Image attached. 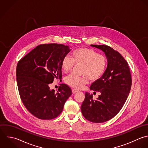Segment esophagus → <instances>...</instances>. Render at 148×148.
I'll return each mask as SVG.
<instances>
[{"mask_svg":"<svg viewBox=\"0 0 148 148\" xmlns=\"http://www.w3.org/2000/svg\"><path fill=\"white\" fill-rule=\"evenodd\" d=\"M78 91L77 90H75V89H73L72 90V92H73V94H74V93H77V92H78Z\"/></svg>","mask_w":148,"mask_h":148,"instance_id":"34e87169","label":"esophagus"}]
</instances>
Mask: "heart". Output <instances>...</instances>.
Returning <instances> with one entry per match:
<instances>
[{"instance_id": "1", "label": "heart", "mask_w": 148, "mask_h": 148, "mask_svg": "<svg viewBox=\"0 0 148 148\" xmlns=\"http://www.w3.org/2000/svg\"><path fill=\"white\" fill-rule=\"evenodd\" d=\"M82 64L81 74L78 77L71 74L64 79L70 86L80 89L87 84L89 79L92 81L99 80L104 74L107 67V58L92 48H79L71 53V58L66 55L61 62V68L65 73L71 71L74 65Z\"/></svg>"}]
</instances>
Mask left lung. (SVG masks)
I'll return each instance as SVG.
<instances>
[{
  "mask_svg": "<svg viewBox=\"0 0 148 148\" xmlns=\"http://www.w3.org/2000/svg\"><path fill=\"white\" fill-rule=\"evenodd\" d=\"M91 46L105 53L108 66L103 76L90 87L100 95L93 100V95L86 92L81 112L88 121L103 123L113 118L121 111L130 93L132 79L128 63L120 53L106 45Z\"/></svg>",
  "mask_w": 148,
  "mask_h": 148,
  "instance_id": "1",
  "label": "left lung"
}]
</instances>
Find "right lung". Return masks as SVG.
Wrapping results in <instances>:
<instances>
[{"instance_id":"right-lung-1","label":"right lung","mask_w":148,"mask_h":148,"mask_svg":"<svg viewBox=\"0 0 148 148\" xmlns=\"http://www.w3.org/2000/svg\"><path fill=\"white\" fill-rule=\"evenodd\" d=\"M70 51L63 44H41L18 62L16 76L21 99L28 111L40 119L58 117L72 94L64 84L56 93L49 87L55 78L62 79L61 62Z\"/></svg>"}]
</instances>
